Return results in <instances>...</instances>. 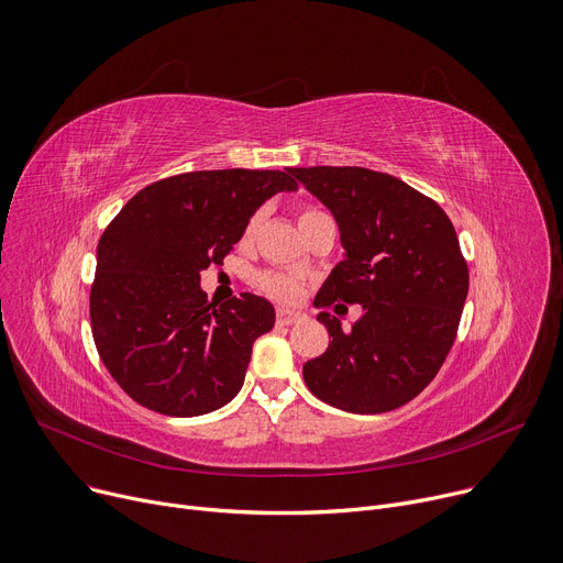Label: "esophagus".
I'll use <instances>...</instances> for the list:
<instances>
[{"instance_id": "esophagus-1", "label": "esophagus", "mask_w": 563, "mask_h": 563, "mask_svg": "<svg viewBox=\"0 0 563 563\" xmlns=\"http://www.w3.org/2000/svg\"><path fill=\"white\" fill-rule=\"evenodd\" d=\"M306 320V314L299 312V310H287V308H280L276 312V324L278 327H291V324H301Z\"/></svg>"}]
</instances>
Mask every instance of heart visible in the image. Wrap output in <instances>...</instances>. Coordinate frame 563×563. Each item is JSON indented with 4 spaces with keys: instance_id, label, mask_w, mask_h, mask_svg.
Wrapping results in <instances>:
<instances>
[{
    "instance_id": "obj_1",
    "label": "heart",
    "mask_w": 563,
    "mask_h": 563,
    "mask_svg": "<svg viewBox=\"0 0 563 563\" xmlns=\"http://www.w3.org/2000/svg\"><path fill=\"white\" fill-rule=\"evenodd\" d=\"M324 218H329L324 211L314 209V207H303V209L299 211V228H301V232H306V230H308L310 225H314L317 221H324ZM257 225H260V213H253V216L249 218L246 228H243V234H241V241H243V243H251V241H253V236H255V232H257ZM257 285H260L262 291H266L268 297H274V299H278V301H295V299H299V295H301L299 283H297L295 278H289V276L280 274V272H264V274H260Z\"/></svg>"
}]
</instances>
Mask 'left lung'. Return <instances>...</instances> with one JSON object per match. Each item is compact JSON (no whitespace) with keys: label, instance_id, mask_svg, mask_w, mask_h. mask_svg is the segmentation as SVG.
<instances>
[{"label":"left lung","instance_id":"left-lung-1","mask_svg":"<svg viewBox=\"0 0 563 563\" xmlns=\"http://www.w3.org/2000/svg\"><path fill=\"white\" fill-rule=\"evenodd\" d=\"M340 228L345 260L314 297L329 350L303 365L310 394L354 413L390 411L434 379L470 289L451 218L428 195L368 167H291ZM361 302L342 332L327 307Z\"/></svg>","mask_w":563,"mask_h":563}]
</instances>
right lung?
Instances as JSON below:
<instances>
[{
	"mask_svg": "<svg viewBox=\"0 0 563 563\" xmlns=\"http://www.w3.org/2000/svg\"><path fill=\"white\" fill-rule=\"evenodd\" d=\"M291 167L200 169L142 188L106 228L89 291L96 350L137 405L200 417L243 384L253 342L276 312L243 295L211 306L200 272L223 264L255 209L297 190Z\"/></svg>",
	"mask_w": 563,
	"mask_h": 563,
	"instance_id": "add662e5",
	"label": "right lung"
}]
</instances>
